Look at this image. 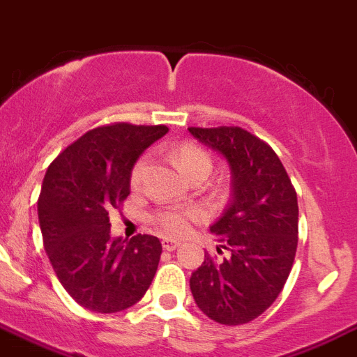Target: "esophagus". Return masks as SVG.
Wrapping results in <instances>:
<instances>
[{
  "label": "esophagus",
  "mask_w": 357,
  "mask_h": 357,
  "mask_svg": "<svg viewBox=\"0 0 357 357\" xmlns=\"http://www.w3.org/2000/svg\"><path fill=\"white\" fill-rule=\"evenodd\" d=\"M161 245H163L165 251H175V249H177L180 245V241H177V238L163 237V238H161Z\"/></svg>",
  "instance_id": "1"
}]
</instances>
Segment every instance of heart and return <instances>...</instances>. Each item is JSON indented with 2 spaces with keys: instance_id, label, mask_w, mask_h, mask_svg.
Here are the masks:
<instances>
[{
  "instance_id": "1",
  "label": "heart",
  "mask_w": 357,
  "mask_h": 357,
  "mask_svg": "<svg viewBox=\"0 0 357 357\" xmlns=\"http://www.w3.org/2000/svg\"><path fill=\"white\" fill-rule=\"evenodd\" d=\"M174 161L178 170L183 174V177L194 174V172L211 170V158H209V154L197 144H192V142L177 146L174 151ZM146 167H148V158H139L130 174V183L134 187L141 183L142 177H144ZM197 218H199V211L196 208H174L156 215L158 225L168 234H183L189 229L190 223L196 222Z\"/></svg>"
}]
</instances>
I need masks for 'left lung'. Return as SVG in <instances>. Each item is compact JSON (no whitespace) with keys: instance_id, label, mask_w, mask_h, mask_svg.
<instances>
[{"instance_id":"left-lung-1","label":"left lung","mask_w":357,"mask_h":357,"mask_svg":"<svg viewBox=\"0 0 357 357\" xmlns=\"http://www.w3.org/2000/svg\"><path fill=\"white\" fill-rule=\"evenodd\" d=\"M190 135L227 161L232 199L209 227L220 259L204 255L190 277L194 301L222 325H244L277 299L297 249V196L273 149L241 127H190Z\"/></svg>"}]
</instances>
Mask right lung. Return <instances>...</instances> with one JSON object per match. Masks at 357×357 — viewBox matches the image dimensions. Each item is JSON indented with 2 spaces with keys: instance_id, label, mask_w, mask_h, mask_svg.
Masks as SVG:
<instances>
[{
  "instance_id": "add662e5",
  "label": "right lung",
  "mask_w": 357,
  "mask_h": 357,
  "mask_svg": "<svg viewBox=\"0 0 357 357\" xmlns=\"http://www.w3.org/2000/svg\"><path fill=\"white\" fill-rule=\"evenodd\" d=\"M168 132L165 125L113 123L86 132L44 175L39 225L58 280L94 313H119L144 297L158 270L154 235L112 237L108 213L130 194L142 153Z\"/></svg>"
}]
</instances>
